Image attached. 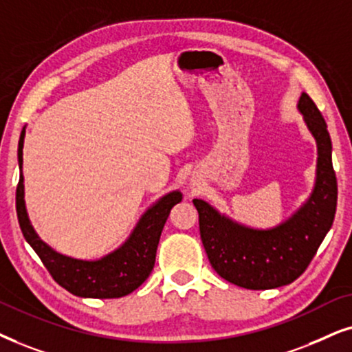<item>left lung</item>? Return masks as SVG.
<instances>
[{
  "mask_svg": "<svg viewBox=\"0 0 352 352\" xmlns=\"http://www.w3.org/2000/svg\"><path fill=\"white\" fill-rule=\"evenodd\" d=\"M298 109L317 142V180L307 203L278 227L254 230L220 215L203 199H193L199 233L210 265L227 282L248 289H270L296 280L329 233L336 212L338 184L331 162L325 119L302 93Z\"/></svg>",
  "mask_w": 352,
  "mask_h": 352,
  "instance_id": "8db88e82",
  "label": "left lung"
}]
</instances>
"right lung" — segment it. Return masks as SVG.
<instances>
[{
	"label": "right lung",
	"mask_w": 352,
	"mask_h": 352,
	"mask_svg": "<svg viewBox=\"0 0 352 352\" xmlns=\"http://www.w3.org/2000/svg\"><path fill=\"white\" fill-rule=\"evenodd\" d=\"M25 129L19 138V184L16 190V210L22 235L43 262L56 283L80 298H122L135 292L151 274L162 228L170 209L182 201L180 191H172L148 209L127 241L119 250L100 261H78L63 256L45 245L30 225L23 201L22 148Z\"/></svg>",
	"instance_id": "right-lung-1"
}]
</instances>
